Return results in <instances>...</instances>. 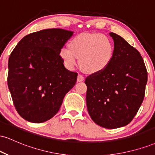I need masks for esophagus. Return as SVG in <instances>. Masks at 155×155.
<instances>
[{
  "instance_id": "esophagus-1",
  "label": "esophagus",
  "mask_w": 155,
  "mask_h": 155,
  "mask_svg": "<svg viewBox=\"0 0 155 155\" xmlns=\"http://www.w3.org/2000/svg\"><path fill=\"white\" fill-rule=\"evenodd\" d=\"M84 80V76L83 75H81V74H79L77 76V81H82Z\"/></svg>"
}]
</instances>
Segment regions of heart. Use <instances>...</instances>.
I'll return each mask as SVG.
<instances>
[{
	"label": "heart",
	"instance_id": "b5f03b06",
	"mask_svg": "<svg viewBox=\"0 0 155 155\" xmlns=\"http://www.w3.org/2000/svg\"><path fill=\"white\" fill-rule=\"evenodd\" d=\"M60 55L65 66L74 69L79 58V65L86 72L105 70L113 60L114 44L110 37L101 33H81L71 39L70 47L64 46Z\"/></svg>",
	"mask_w": 155,
	"mask_h": 155
}]
</instances>
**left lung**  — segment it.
<instances>
[{"label": "left lung", "instance_id": "8db88e82", "mask_svg": "<svg viewBox=\"0 0 155 155\" xmlns=\"http://www.w3.org/2000/svg\"><path fill=\"white\" fill-rule=\"evenodd\" d=\"M109 35L114 43L113 60L103 71L86 78V102L96 124L114 129L136 116L145 95L147 71L139 51L119 35Z\"/></svg>", "mask_w": 155, "mask_h": 155}]
</instances>
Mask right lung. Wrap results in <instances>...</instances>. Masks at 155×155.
<instances>
[{
  "label": "right lung",
  "instance_id": "1",
  "mask_svg": "<svg viewBox=\"0 0 155 155\" xmlns=\"http://www.w3.org/2000/svg\"><path fill=\"white\" fill-rule=\"evenodd\" d=\"M74 32L52 28L27 35L8 58V87L16 110L33 123L58 113L78 74L66 69L60 50Z\"/></svg>",
  "mask_w": 155,
  "mask_h": 155
}]
</instances>
